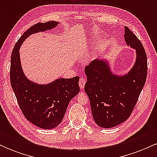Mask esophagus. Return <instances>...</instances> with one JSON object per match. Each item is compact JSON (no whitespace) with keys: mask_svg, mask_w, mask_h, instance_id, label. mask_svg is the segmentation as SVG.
<instances>
[{"mask_svg":"<svg viewBox=\"0 0 157 157\" xmlns=\"http://www.w3.org/2000/svg\"><path fill=\"white\" fill-rule=\"evenodd\" d=\"M85 84H86V80L84 78H82V77H81L80 80H79V86H80L81 89H84Z\"/></svg>","mask_w":157,"mask_h":157,"instance_id":"1","label":"esophagus"}]
</instances>
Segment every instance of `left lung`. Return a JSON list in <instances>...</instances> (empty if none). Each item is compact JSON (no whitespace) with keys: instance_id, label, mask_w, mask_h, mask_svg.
I'll use <instances>...</instances> for the list:
<instances>
[{"instance_id":"1","label":"left lung","mask_w":157,"mask_h":157,"mask_svg":"<svg viewBox=\"0 0 157 157\" xmlns=\"http://www.w3.org/2000/svg\"><path fill=\"white\" fill-rule=\"evenodd\" d=\"M125 40L136 51V60L128 74L113 75L105 61H91L85 68L87 82L85 91L91 103L94 120L99 126L112 128L127 120L132 113L145 83L147 56L142 43L125 27Z\"/></svg>"}]
</instances>
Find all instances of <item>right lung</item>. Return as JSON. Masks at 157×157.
<instances>
[{"label":"right lung","instance_id":"add662e5","mask_svg":"<svg viewBox=\"0 0 157 157\" xmlns=\"http://www.w3.org/2000/svg\"><path fill=\"white\" fill-rule=\"evenodd\" d=\"M58 23H37L23 33L11 55L10 81L21 111L27 120L44 129H52L62 122L70 100L80 91L79 77L60 78L47 85H37L25 77L21 68L19 48L26 37L46 31Z\"/></svg>","mask_w":157,"mask_h":157}]
</instances>
